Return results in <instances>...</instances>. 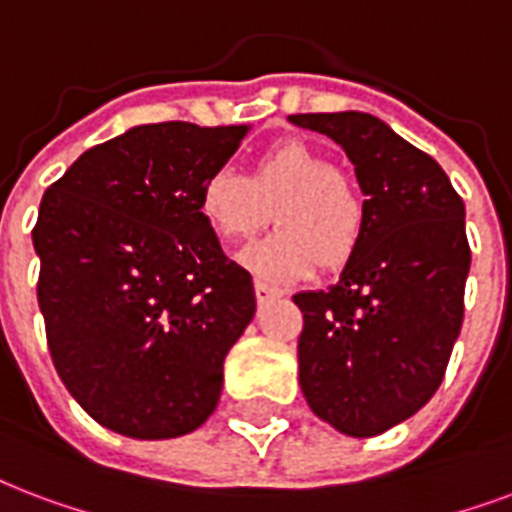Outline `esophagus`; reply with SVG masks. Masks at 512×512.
<instances>
[{
  "label": "esophagus",
  "instance_id": "esophagus-1",
  "mask_svg": "<svg viewBox=\"0 0 512 512\" xmlns=\"http://www.w3.org/2000/svg\"><path fill=\"white\" fill-rule=\"evenodd\" d=\"M276 295H282V292L271 287V284H263V282H255V298L257 303H265V300L276 298Z\"/></svg>",
  "mask_w": 512,
  "mask_h": 512
}]
</instances>
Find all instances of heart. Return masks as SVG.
<instances>
[{
    "instance_id": "b5f03b06",
    "label": "heart",
    "mask_w": 512,
    "mask_h": 512,
    "mask_svg": "<svg viewBox=\"0 0 512 512\" xmlns=\"http://www.w3.org/2000/svg\"><path fill=\"white\" fill-rule=\"evenodd\" d=\"M265 209L276 230L239 252L241 268L263 284L303 282L317 263L327 271L341 268L365 239L362 190L306 142L263 152L247 177L233 169L212 171L198 193V212L222 241H239L260 228Z\"/></svg>"
}]
</instances>
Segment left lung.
I'll return each instance as SVG.
<instances>
[{
    "mask_svg": "<svg viewBox=\"0 0 512 512\" xmlns=\"http://www.w3.org/2000/svg\"><path fill=\"white\" fill-rule=\"evenodd\" d=\"M290 123L341 144L368 198L365 239L341 279L292 298L300 389L330 427L373 438L411 419L446 376L470 271L464 204L435 158L368 112Z\"/></svg>",
    "mask_w": 512,
    "mask_h": 512,
    "instance_id": "8db88e82",
    "label": "left lung"
}]
</instances>
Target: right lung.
<instances>
[{
  "label": "right lung",
  "instance_id": "obj_1",
  "mask_svg": "<svg viewBox=\"0 0 512 512\" xmlns=\"http://www.w3.org/2000/svg\"><path fill=\"white\" fill-rule=\"evenodd\" d=\"M249 126L150 123L83 152L31 230L48 349L101 427L166 440L220 403L222 362L255 317V287L198 212Z\"/></svg>",
  "mask_w": 512,
  "mask_h": 512
}]
</instances>
